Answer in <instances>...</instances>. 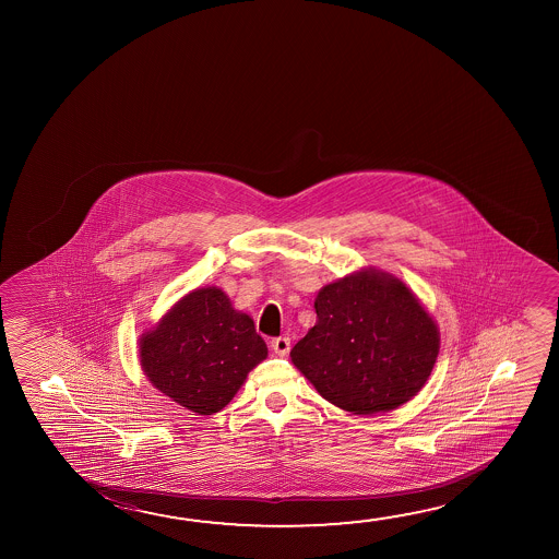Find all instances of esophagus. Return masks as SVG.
I'll return each instance as SVG.
<instances>
[{
    "label": "esophagus",
    "mask_w": 559,
    "mask_h": 559,
    "mask_svg": "<svg viewBox=\"0 0 559 559\" xmlns=\"http://www.w3.org/2000/svg\"><path fill=\"white\" fill-rule=\"evenodd\" d=\"M271 348L275 350L278 357H284V355H288V350H290V338L288 337H276L271 341Z\"/></svg>",
    "instance_id": "esophagus-1"
}]
</instances>
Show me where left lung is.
<instances>
[{
  "mask_svg": "<svg viewBox=\"0 0 559 559\" xmlns=\"http://www.w3.org/2000/svg\"><path fill=\"white\" fill-rule=\"evenodd\" d=\"M313 306L318 321L290 358L323 400L374 415L421 392L439 357L440 331L402 278L365 266L325 284Z\"/></svg>",
  "mask_w": 559,
  "mask_h": 559,
  "instance_id": "1",
  "label": "left lung"
}]
</instances>
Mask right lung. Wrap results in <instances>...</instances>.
<instances>
[{
    "label": "right lung",
    "instance_id": "right-lung-1",
    "mask_svg": "<svg viewBox=\"0 0 559 559\" xmlns=\"http://www.w3.org/2000/svg\"><path fill=\"white\" fill-rule=\"evenodd\" d=\"M266 355L251 316L218 286L185 294L138 343L150 384L197 415L224 409Z\"/></svg>",
    "mask_w": 559,
    "mask_h": 559
}]
</instances>
